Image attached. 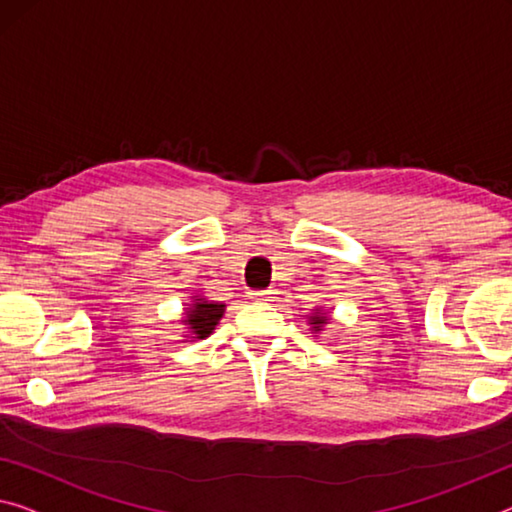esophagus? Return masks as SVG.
Returning <instances> with one entry per match:
<instances>
[{
  "instance_id": "esophagus-1",
  "label": "esophagus",
  "mask_w": 512,
  "mask_h": 512,
  "mask_svg": "<svg viewBox=\"0 0 512 512\" xmlns=\"http://www.w3.org/2000/svg\"><path fill=\"white\" fill-rule=\"evenodd\" d=\"M249 297L256 302H274L272 290H249Z\"/></svg>"
}]
</instances>
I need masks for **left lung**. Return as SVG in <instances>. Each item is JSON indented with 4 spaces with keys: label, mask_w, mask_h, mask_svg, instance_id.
Segmentation results:
<instances>
[{
    "label": "left lung",
    "mask_w": 512,
    "mask_h": 512,
    "mask_svg": "<svg viewBox=\"0 0 512 512\" xmlns=\"http://www.w3.org/2000/svg\"><path fill=\"white\" fill-rule=\"evenodd\" d=\"M325 322H327V318H325V316H316V318H313V322H311V325L318 329L320 325H325Z\"/></svg>",
    "instance_id": "left-lung-1"
}]
</instances>
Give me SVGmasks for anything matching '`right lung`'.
Returning a JSON list of instances; mask_svg holds the SVG:
<instances>
[{
	"mask_svg": "<svg viewBox=\"0 0 512 512\" xmlns=\"http://www.w3.org/2000/svg\"><path fill=\"white\" fill-rule=\"evenodd\" d=\"M222 313H224V304L199 300L192 306V311H187L185 322L190 325L196 338H203V336H208L212 329H215L217 320L222 318Z\"/></svg>",
	"mask_w": 512,
	"mask_h": 512,
	"instance_id": "1",
	"label": "right lung"
}]
</instances>
